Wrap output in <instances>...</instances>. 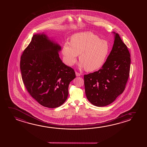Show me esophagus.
<instances>
[{
	"label": "esophagus",
	"mask_w": 147,
	"mask_h": 147,
	"mask_svg": "<svg viewBox=\"0 0 147 147\" xmlns=\"http://www.w3.org/2000/svg\"><path fill=\"white\" fill-rule=\"evenodd\" d=\"M75 74H76V76H80V73L77 72H75Z\"/></svg>",
	"instance_id": "obj_1"
}]
</instances>
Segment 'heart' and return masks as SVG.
Instances as JSON below:
<instances>
[{
    "mask_svg": "<svg viewBox=\"0 0 147 147\" xmlns=\"http://www.w3.org/2000/svg\"><path fill=\"white\" fill-rule=\"evenodd\" d=\"M108 42L92 32H80L73 35L70 42L63 44L62 53L67 65L72 66L79 55V66L88 72L100 69L110 53Z\"/></svg>",
    "mask_w": 147,
    "mask_h": 147,
    "instance_id": "obj_1",
    "label": "heart"
}]
</instances>
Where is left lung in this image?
Returning <instances> with one entry per match:
<instances>
[{
    "label": "left lung",
    "mask_w": 147,
    "mask_h": 147,
    "mask_svg": "<svg viewBox=\"0 0 147 147\" xmlns=\"http://www.w3.org/2000/svg\"><path fill=\"white\" fill-rule=\"evenodd\" d=\"M104 65L98 71L84 75L88 100L97 107L112 103L125 90L130 74V54L118 33Z\"/></svg>",
    "instance_id": "8db88e82"
}]
</instances>
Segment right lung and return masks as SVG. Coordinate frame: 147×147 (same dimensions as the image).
Here are the masks:
<instances>
[{"mask_svg": "<svg viewBox=\"0 0 147 147\" xmlns=\"http://www.w3.org/2000/svg\"><path fill=\"white\" fill-rule=\"evenodd\" d=\"M61 47L45 34H35L21 56L22 80L29 94L42 106L55 108L67 99L70 82L76 77L63 63Z\"/></svg>", "mask_w": 147, "mask_h": 147, "instance_id": "right-lung-1", "label": "right lung"}]
</instances>
